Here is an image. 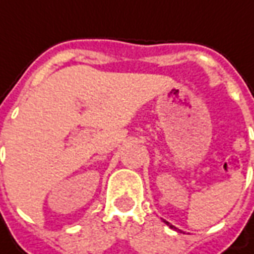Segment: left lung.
Returning a JSON list of instances; mask_svg holds the SVG:
<instances>
[{
    "label": "left lung",
    "instance_id": "obj_1",
    "mask_svg": "<svg viewBox=\"0 0 254 254\" xmlns=\"http://www.w3.org/2000/svg\"><path fill=\"white\" fill-rule=\"evenodd\" d=\"M166 223H167V226H170L171 229H176V227H174V226H171V224H169V222H166Z\"/></svg>",
    "mask_w": 254,
    "mask_h": 254
}]
</instances>
